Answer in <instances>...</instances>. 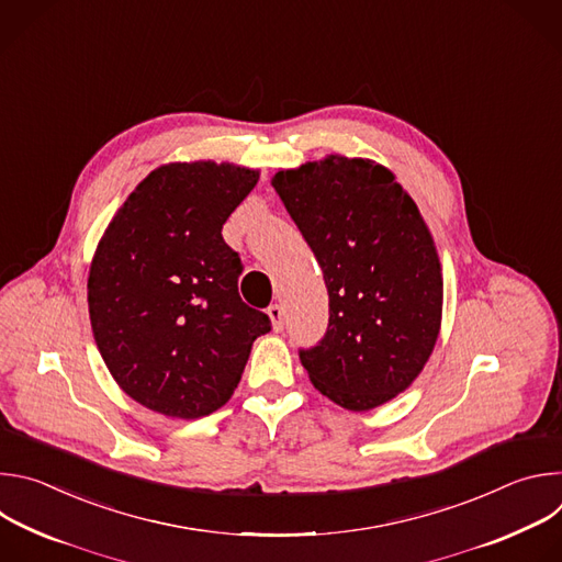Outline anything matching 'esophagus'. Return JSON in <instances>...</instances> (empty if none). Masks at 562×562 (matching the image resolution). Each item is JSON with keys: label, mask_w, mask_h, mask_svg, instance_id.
Instances as JSON below:
<instances>
[{"label": "esophagus", "mask_w": 562, "mask_h": 562, "mask_svg": "<svg viewBox=\"0 0 562 562\" xmlns=\"http://www.w3.org/2000/svg\"><path fill=\"white\" fill-rule=\"evenodd\" d=\"M267 313H269V317H271L273 329H276V331H282V329H284V308H282L280 304H271V306L267 308Z\"/></svg>", "instance_id": "esophagus-1"}]
</instances>
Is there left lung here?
<instances>
[{
  "mask_svg": "<svg viewBox=\"0 0 562 562\" xmlns=\"http://www.w3.org/2000/svg\"><path fill=\"white\" fill-rule=\"evenodd\" d=\"M323 269L329 327L300 360L313 386L349 412L403 393L440 331L442 273L434 237L393 173L329 155L271 180Z\"/></svg>",
  "mask_w": 562,
  "mask_h": 562,
  "instance_id": "left-lung-1",
  "label": "left lung"
}]
</instances>
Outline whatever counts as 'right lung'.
<instances>
[{"label":"right lung","instance_id":"obj_1","mask_svg":"<svg viewBox=\"0 0 562 562\" xmlns=\"http://www.w3.org/2000/svg\"><path fill=\"white\" fill-rule=\"evenodd\" d=\"M260 173L176 162L148 173L104 231L89 273L98 349L124 393L169 418L226 405L267 313L237 293L243 260L222 224Z\"/></svg>","mask_w":562,"mask_h":562}]
</instances>
